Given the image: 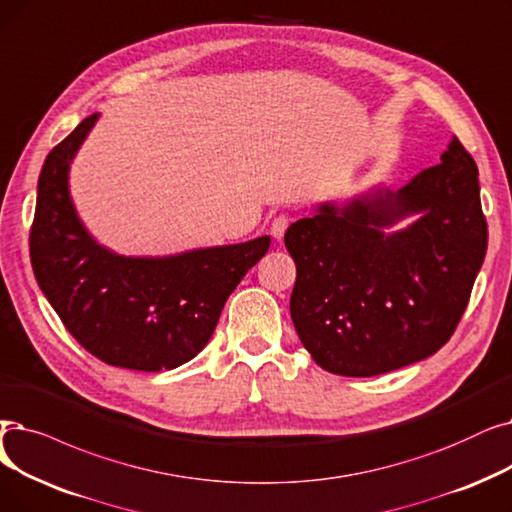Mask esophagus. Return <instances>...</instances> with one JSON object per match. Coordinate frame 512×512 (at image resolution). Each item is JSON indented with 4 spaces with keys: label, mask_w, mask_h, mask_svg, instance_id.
Here are the masks:
<instances>
[{
    "label": "esophagus",
    "mask_w": 512,
    "mask_h": 512,
    "mask_svg": "<svg viewBox=\"0 0 512 512\" xmlns=\"http://www.w3.org/2000/svg\"><path fill=\"white\" fill-rule=\"evenodd\" d=\"M288 215L286 213H280V215H276L274 219H272V224H270V234L276 238V240H280L282 236H284V232H286V228H288Z\"/></svg>",
    "instance_id": "esophagus-1"
}]
</instances>
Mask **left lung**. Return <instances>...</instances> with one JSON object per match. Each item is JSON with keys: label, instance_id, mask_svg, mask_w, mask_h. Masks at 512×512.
<instances>
[{"label": "left lung", "instance_id": "8db88e82", "mask_svg": "<svg viewBox=\"0 0 512 512\" xmlns=\"http://www.w3.org/2000/svg\"><path fill=\"white\" fill-rule=\"evenodd\" d=\"M477 165L458 138L399 192L322 205L284 234L297 265L291 316L318 366L376 376L450 341L487 251ZM422 212L406 231L382 228Z\"/></svg>", "mask_w": 512, "mask_h": 512}]
</instances>
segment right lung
<instances>
[{
	"label": "right lung",
	"instance_id": "right-lung-1",
	"mask_svg": "<svg viewBox=\"0 0 512 512\" xmlns=\"http://www.w3.org/2000/svg\"><path fill=\"white\" fill-rule=\"evenodd\" d=\"M98 115L46 157L29 234L31 265L64 328L110 366L159 372L190 362L270 236L175 257H121L85 232L69 196V165Z\"/></svg>",
	"mask_w": 512,
	"mask_h": 512
}]
</instances>
